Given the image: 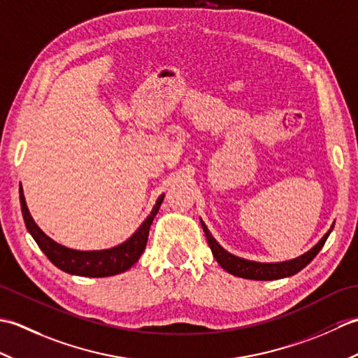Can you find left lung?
Masks as SVG:
<instances>
[{
  "mask_svg": "<svg viewBox=\"0 0 358 358\" xmlns=\"http://www.w3.org/2000/svg\"><path fill=\"white\" fill-rule=\"evenodd\" d=\"M201 226H203L204 235H206L208 238L209 248L212 250V254H214L215 260L218 262V264L222 266L224 271L232 273V275L249 278V280H278V278L291 277L294 273L300 272L303 268H306V266L314 260V257L318 252H320L332 231L331 227V231L326 232L324 237L318 241L313 249L308 250L306 254L294 258V260L281 262V263H258V262H249V260H245V258L229 254L227 250H224L218 245L214 237H212V234L209 232L206 224L201 222Z\"/></svg>",
  "mask_w": 358,
  "mask_h": 358,
  "instance_id": "left-lung-1",
  "label": "left lung"
}]
</instances>
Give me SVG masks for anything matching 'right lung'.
Masks as SVG:
<instances>
[{"instance_id": "add662e5", "label": "right lung", "mask_w": 358, "mask_h": 358, "mask_svg": "<svg viewBox=\"0 0 358 358\" xmlns=\"http://www.w3.org/2000/svg\"><path fill=\"white\" fill-rule=\"evenodd\" d=\"M163 199L164 194L158 196L155 206L152 209L149 217L144 220L143 224L127 241L121 243V245L112 249L104 250H75L58 245V243L49 238L48 235L35 224L34 218L29 214V209L26 206L22 187H20L22 218H24L27 231L36 241V245L40 246L45 257H48L58 269H62L67 273H72V275L81 277H109L117 275V273H121L127 271L129 268H132V266L138 262L143 250L146 249L150 224L154 222V217L157 215L159 206H162Z\"/></svg>"}]
</instances>
